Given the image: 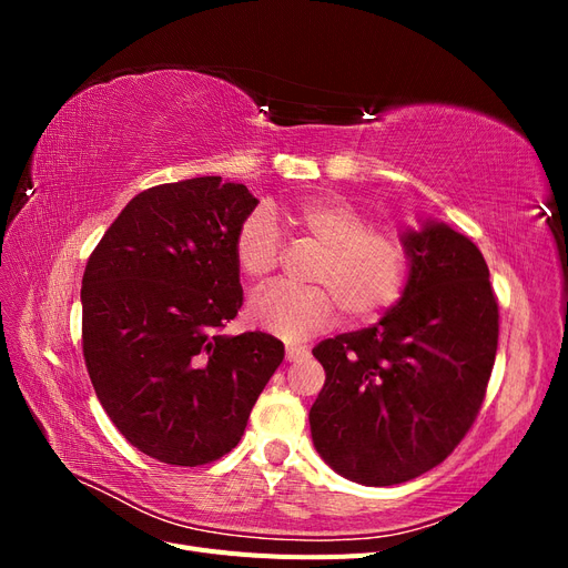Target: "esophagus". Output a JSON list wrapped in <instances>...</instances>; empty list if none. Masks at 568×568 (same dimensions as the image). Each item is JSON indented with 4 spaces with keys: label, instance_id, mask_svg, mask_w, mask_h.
Instances as JSON below:
<instances>
[{
    "label": "esophagus",
    "instance_id": "obj_1",
    "mask_svg": "<svg viewBox=\"0 0 568 568\" xmlns=\"http://www.w3.org/2000/svg\"><path fill=\"white\" fill-rule=\"evenodd\" d=\"M307 355V346H296V343H286V359L288 363H296L298 357Z\"/></svg>",
    "mask_w": 568,
    "mask_h": 568
}]
</instances>
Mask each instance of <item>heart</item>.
<instances>
[{
  "label": "heart",
  "instance_id": "1",
  "mask_svg": "<svg viewBox=\"0 0 568 568\" xmlns=\"http://www.w3.org/2000/svg\"><path fill=\"white\" fill-rule=\"evenodd\" d=\"M288 222L322 246L313 282L324 286H267L248 301L246 317L267 334L298 341L336 320L338 305L353 320H372L400 298L407 280V248L393 232L367 230V217L336 196L296 203ZM282 242L274 215L255 209L234 239V257L244 277L263 282L280 263Z\"/></svg>",
  "mask_w": 568,
  "mask_h": 568
}]
</instances>
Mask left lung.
I'll return each mask as SVG.
<instances>
[{"instance_id":"8db88e82","label":"left lung","mask_w":568,"mask_h":568,"mask_svg":"<svg viewBox=\"0 0 568 568\" xmlns=\"http://www.w3.org/2000/svg\"><path fill=\"white\" fill-rule=\"evenodd\" d=\"M407 282L367 329L322 341L315 450L343 478L395 486L434 469L469 432L497 351V301L478 246L440 220L400 232Z\"/></svg>"}]
</instances>
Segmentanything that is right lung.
<instances>
[{
  "mask_svg": "<svg viewBox=\"0 0 568 568\" xmlns=\"http://www.w3.org/2000/svg\"><path fill=\"white\" fill-rule=\"evenodd\" d=\"M257 199L215 175L151 186L82 277V353L106 415L144 455L199 467L242 440L284 359L263 332L222 334L244 303L234 239Z\"/></svg>",
  "mask_w": 568,
  "mask_h": 568,
  "instance_id": "add662e5",
  "label": "right lung"
}]
</instances>
